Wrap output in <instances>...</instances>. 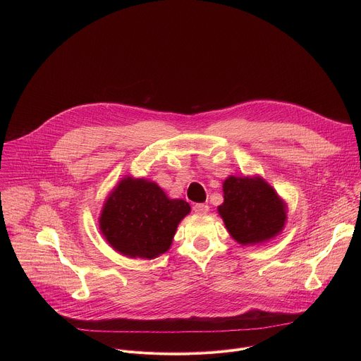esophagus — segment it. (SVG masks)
I'll list each match as a JSON object with an SVG mask.
<instances>
[{"label": "esophagus", "instance_id": "obj_1", "mask_svg": "<svg viewBox=\"0 0 361 361\" xmlns=\"http://www.w3.org/2000/svg\"><path fill=\"white\" fill-rule=\"evenodd\" d=\"M192 210H194L197 214H205V213H209L210 207H209L207 204H194V205H192Z\"/></svg>", "mask_w": 361, "mask_h": 361}]
</instances>
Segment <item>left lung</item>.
Listing matches in <instances>:
<instances>
[{"mask_svg": "<svg viewBox=\"0 0 361 361\" xmlns=\"http://www.w3.org/2000/svg\"><path fill=\"white\" fill-rule=\"evenodd\" d=\"M223 191L224 202L219 213L237 243L257 244L283 230L287 219L284 204L264 180L231 176Z\"/></svg>", "mask_w": 361, "mask_h": 361, "instance_id": "1", "label": "left lung"}]
</instances>
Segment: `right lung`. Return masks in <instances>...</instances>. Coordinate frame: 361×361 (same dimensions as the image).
Wrapping results in <instances>:
<instances>
[{
  "instance_id": "1",
  "label": "right lung",
  "mask_w": 361,
  "mask_h": 361,
  "mask_svg": "<svg viewBox=\"0 0 361 361\" xmlns=\"http://www.w3.org/2000/svg\"><path fill=\"white\" fill-rule=\"evenodd\" d=\"M188 213V202L170 200L156 183L127 177L102 209L99 230L118 252L154 259L170 248L178 223Z\"/></svg>"
}]
</instances>
